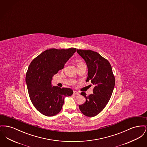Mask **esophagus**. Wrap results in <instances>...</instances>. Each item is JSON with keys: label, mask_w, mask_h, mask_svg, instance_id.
Wrapping results in <instances>:
<instances>
[{"label": "esophagus", "mask_w": 147, "mask_h": 147, "mask_svg": "<svg viewBox=\"0 0 147 147\" xmlns=\"http://www.w3.org/2000/svg\"><path fill=\"white\" fill-rule=\"evenodd\" d=\"M74 94H76V95H78V94H80V93L78 92H77L76 91H74Z\"/></svg>", "instance_id": "esophagus-1"}]
</instances>
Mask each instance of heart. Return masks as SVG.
<instances>
[{"label":"heart","mask_w":147,"mask_h":147,"mask_svg":"<svg viewBox=\"0 0 147 147\" xmlns=\"http://www.w3.org/2000/svg\"><path fill=\"white\" fill-rule=\"evenodd\" d=\"M82 63H84L82 61H80V60H79V61H77V65H80V64H82Z\"/></svg>","instance_id":"heart-1"}]
</instances>
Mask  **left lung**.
Masks as SVG:
<instances>
[{
  "instance_id": "obj_1",
  "label": "left lung",
  "mask_w": 147,
  "mask_h": 147,
  "mask_svg": "<svg viewBox=\"0 0 147 147\" xmlns=\"http://www.w3.org/2000/svg\"><path fill=\"white\" fill-rule=\"evenodd\" d=\"M77 53L87 66L86 81H91L94 86L92 94L87 96L85 92L81 93L86 98V102L79 105V108L85 116L94 117L98 115L108 103L115 87V78L109 62L98 53L78 49Z\"/></svg>"
}]
</instances>
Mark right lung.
<instances>
[{
  "label": "right lung",
  "instance_id": "right-lung-1",
  "mask_svg": "<svg viewBox=\"0 0 147 147\" xmlns=\"http://www.w3.org/2000/svg\"><path fill=\"white\" fill-rule=\"evenodd\" d=\"M76 51V48L47 49L30 64L25 78L28 90L32 103L42 115H57L62 109L65 98L73 94L69 88L53 86L51 81Z\"/></svg>",
  "mask_w": 147,
  "mask_h": 147
}]
</instances>
